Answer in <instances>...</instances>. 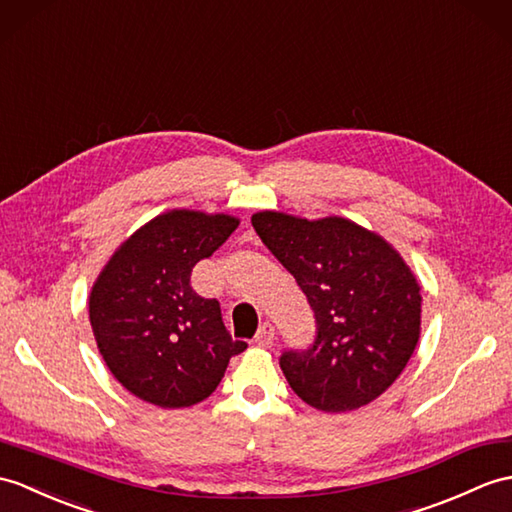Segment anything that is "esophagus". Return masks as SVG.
Instances as JSON below:
<instances>
[{"label":"esophagus","mask_w":512,"mask_h":512,"mask_svg":"<svg viewBox=\"0 0 512 512\" xmlns=\"http://www.w3.org/2000/svg\"><path fill=\"white\" fill-rule=\"evenodd\" d=\"M272 340H275V327L270 323H264L257 329V336H255L257 347H270Z\"/></svg>","instance_id":"obj_1"}]
</instances>
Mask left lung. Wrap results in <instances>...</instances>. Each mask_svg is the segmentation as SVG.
I'll return each instance as SVG.
<instances>
[{"label": "left lung", "instance_id": "1", "mask_svg": "<svg viewBox=\"0 0 512 512\" xmlns=\"http://www.w3.org/2000/svg\"><path fill=\"white\" fill-rule=\"evenodd\" d=\"M251 222L316 318L314 344L279 358L290 388L323 412L377 399L406 368L421 334V288L406 261L347 218L259 211Z\"/></svg>", "mask_w": 512, "mask_h": 512}]
</instances>
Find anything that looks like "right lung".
<instances>
[{"label": "right lung", "instance_id": "right-lung-1", "mask_svg": "<svg viewBox=\"0 0 512 512\" xmlns=\"http://www.w3.org/2000/svg\"><path fill=\"white\" fill-rule=\"evenodd\" d=\"M240 220L172 209L117 248L95 279L89 320L102 358L128 392L159 408H187L218 388L233 355L220 303L192 290L200 259L229 240Z\"/></svg>", "mask_w": 512, "mask_h": 512}]
</instances>
